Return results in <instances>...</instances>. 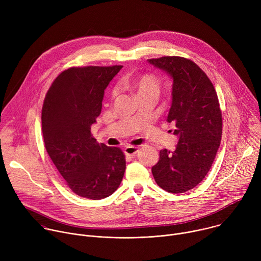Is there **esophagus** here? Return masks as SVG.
Masks as SVG:
<instances>
[{
  "label": "esophagus",
  "mask_w": 261,
  "mask_h": 261,
  "mask_svg": "<svg viewBox=\"0 0 261 261\" xmlns=\"http://www.w3.org/2000/svg\"><path fill=\"white\" fill-rule=\"evenodd\" d=\"M138 147L137 146H126L125 147V154L128 156H135L138 153Z\"/></svg>",
  "instance_id": "1"
}]
</instances>
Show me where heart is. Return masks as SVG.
Returning <instances> with one entry per match:
<instances>
[{"mask_svg": "<svg viewBox=\"0 0 261 261\" xmlns=\"http://www.w3.org/2000/svg\"><path fill=\"white\" fill-rule=\"evenodd\" d=\"M121 85L126 89L134 93L138 98L156 95L160 93V85L158 80L151 74H144L137 79H126L121 82ZM117 94V91H114V95Z\"/></svg>", "mask_w": 261, "mask_h": 261, "instance_id": "b5f03b06", "label": "heart"}]
</instances>
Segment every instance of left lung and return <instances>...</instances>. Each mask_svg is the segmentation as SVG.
<instances>
[{"label": "left lung", "instance_id": "8db88e82", "mask_svg": "<svg viewBox=\"0 0 261 261\" xmlns=\"http://www.w3.org/2000/svg\"><path fill=\"white\" fill-rule=\"evenodd\" d=\"M172 81V101L167 116L178 137L173 152L160 151L152 167L160 188L169 193L193 189L208 172L222 136V115L215 88L191 60L162 57L147 60Z\"/></svg>", "mask_w": 261, "mask_h": 261}]
</instances>
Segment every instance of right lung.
<instances>
[{"label":"right lung","mask_w":261,"mask_h":261,"mask_svg":"<svg viewBox=\"0 0 261 261\" xmlns=\"http://www.w3.org/2000/svg\"><path fill=\"white\" fill-rule=\"evenodd\" d=\"M122 68H69L54 81L44 99L41 121L45 148L69 188L82 197H108L124 176V153L98 143L91 134L101 114L104 91Z\"/></svg>","instance_id":"add662e5"}]
</instances>
